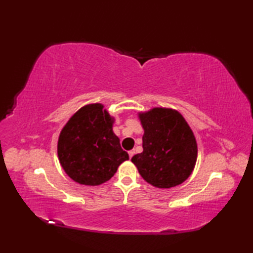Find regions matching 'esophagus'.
<instances>
[{
  "instance_id": "1",
  "label": "esophagus",
  "mask_w": 253,
  "mask_h": 253,
  "mask_svg": "<svg viewBox=\"0 0 253 253\" xmlns=\"http://www.w3.org/2000/svg\"><path fill=\"white\" fill-rule=\"evenodd\" d=\"M128 154H129V158L131 159L133 157V154H135V150H130V151H128Z\"/></svg>"
}]
</instances>
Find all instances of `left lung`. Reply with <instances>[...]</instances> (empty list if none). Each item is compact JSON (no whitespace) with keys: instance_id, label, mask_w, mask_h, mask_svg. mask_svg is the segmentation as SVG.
I'll return each instance as SVG.
<instances>
[{"instance_id":"1","label":"left lung","mask_w":253,"mask_h":253,"mask_svg":"<svg viewBox=\"0 0 253 253\" xmlns=\"http://www.w3.org/2000/svg\"><path fill=\"white\" fill-rule=\"evenodd\" d=\"M143 128V151L133 155L142 178L168 189L182 184L192 173L198 157L193 131L180 113L169 107L138 112Z\"/></svg>"}]
</instances>
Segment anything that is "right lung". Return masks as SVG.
<instances>
[{"instance_id":"obj_1","label":"right lung","mask_w":253,"mask_h":253,"mask_svg":"<svg viewBox=\"0 0 253 253\" xmlns=\"http://www.w3.org/2000/svg\"><path fill=\"white\" fill-rule=\"evenodd\" d=\"M115 117L104 105L83 106L62 128L57 157L63 169L80 185L99 186L110 180L129 155L113 131Z\"/></svg>"}]
</instances>
